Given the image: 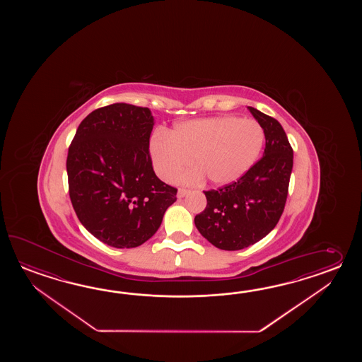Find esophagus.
I'll return each mask as SVG.
<instances>
[{
	"label": "esophagus",
	"instance_id": "esophagus-1",
	"mask_svg": "<svg viewBox=\"0 0 362 362\" xmlns=\"http://www.w3.org/2000/svg\"><path fill=\"white\" fill-rule=\"evenodd\" d=\"M187 192H189V190H186V189H178V198H184L185 195H187Z\"/></svg>",
	"mask_w": 362,
	"mask_h": 362
}]
</instances>
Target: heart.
<instances>
[{
    "label": "heart",
    "instance_id": "1",
    "mask_svg": "<svg viewBox=\"0 0 362 362\" xmlns=\"http://www.w3.org/2000/svg\"><path fill=\"white\" fill-rule=\"evenodd\" d=\"M265 141L262 125L254 119L214 116L180 123L170 134L158 132L150 141V155L159 177L172 182L228 185L245 176L257 162Z\"/></svg>",
    "mask_w": 362,
    "mask_h": 362
}]
</instances>
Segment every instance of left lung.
Here are the masks:
<instances>
[{
    "label": "left lung",
    "instance_id": "obj_1",
    "mask_svg": "<svg viewBox=\"0 0 362 362\" xmlns=\"http://www.w3.org/2000/svg\"><path fill=\"white\" fill-rule=\"evenodd\" d=\"M248 110L264 129V155L237 181L204 192L207 206L194 218L200 234L225 251L251 246L276 228L293 170V147L282 125L256 108Z\"/></svg>",
    "mask_w": 362,
    "mask_h": 362
}]
</instances>
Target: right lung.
<instances>
[{"label":"right lung","mask_w":362,"mask_h":362,"mask_svg":"<svg viewBox=\"0 0 362 362\" xmlns=\"http://www.w3.org/2000/svg\"><path fill=\"white\" fill-rule=\"evenodd\" d=\"M153 127L148 108L114 103L86 116L69 145L66 167L72 207L85 229L108 246H141L177 200V189L153 170Z\"/></svg>","instance_id":"1"}]
</instances>
